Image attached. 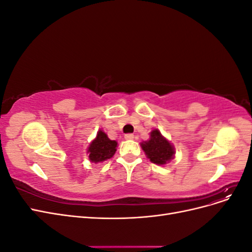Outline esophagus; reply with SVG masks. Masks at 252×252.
<instances>
[{
	"label": "esophagus",
	"mask_w": 252,
	"mask_h": 252,
	"mask_svg": "<svg viewBox=\"0 0 252 252\" xmlns=\"http://www.w3.org/2000/svg\"><path fill=\"white\" fill-rule=\"evenodd\" d=\"M133 138H134V135L132 134V133H127V134H125V140H133Z\"/></svg>",
	"instance_id": "1"
}]
</instances>
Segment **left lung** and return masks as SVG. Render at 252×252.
Here are the masks:
<instances>
[{
	"instance_id": "obj_1",
	"label": "left lung",
	"mask_w": 252,
	"mask_h": 252,
	"mask_svg": "<svg viewBox=\"0 0 252 252\" xmlns=\"http://www.w3.org/2000/svg\"><path fill=\"white\" fill-rule=\"evenodd\" d=\"M142 149L146 154L151 163L157 165H165L174 158V148L171 143L155 129L150 132V139L141 143Z\"/></svg>"
}]
</instances>
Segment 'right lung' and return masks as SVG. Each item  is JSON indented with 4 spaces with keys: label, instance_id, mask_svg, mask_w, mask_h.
<instances>
[{
    "label": "right lung",
    "instance_id": "right-lung-1",
    "mask_svg": "<svg viewBox=\"0 0 252 252\" xmlns=\"http://www.w3.org/2000/svg\"><path fill=\"white\" fill-rule=\"evenodd\" d=\"M118 143L110 140L103 130H98L96 138L90 143L87 154L89 155L90 162L100 163L111 158L116 154Z\"/></svg>",
    "mask_w": 252,
    "mask_h": 252
}]
</instances>
